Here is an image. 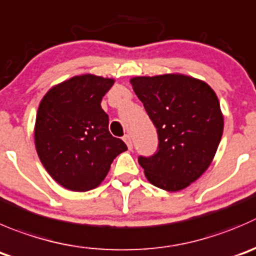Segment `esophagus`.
<instances>
[{"label":"esophagus","mask_w":256,"mask_h":256,"mask_svg":"<svg viewBox=\"0 0 256 256\" xmlns=\"http://www.w3.org/2000/svg\"><path fill=\"white\" fill-rule=\"evenodd\" d=\"M124 141L126 142V145H128V150H131L132 148V138H131L130 135H125L124 136Z\"/></svg>","instance_id":"34e87169"}]
</instances>
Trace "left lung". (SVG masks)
<instances>
[{"instance_id": "8db88e82", "label": "left lung", "mask_w": 256, "mask_h": 256, "mask_svg": "<svg viewBox=\"0 0 256 256\" xmlns=\"http://www.w3.org/2000/svg\"><path fill=\"white\" fill-rule=\"evenodd\" d=\"M134 91L158 131V150L138 156L152 185L178 191L206 171L224 130L220 104L208 84L184 75L134 78Z\"/></svg>"}]
</instances>
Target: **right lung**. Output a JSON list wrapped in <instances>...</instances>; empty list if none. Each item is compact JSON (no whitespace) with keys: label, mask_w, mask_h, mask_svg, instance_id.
I'll use <instances>...</instances> for the list:
<instances>
[{"label":"right lung","mask_w":256,"mask_h":256,"mask_svg":"<svg viewBox=\"0 0 256 256\" xmlns=\"http://www.w3.org/2000/svg\"><path fill=\"white\" fill-rule=\"evenodd\" d=\"M112 78L75 76L52 88L38 106L34 144L38 158L54 181L72 191L95 188L114 158L128 150L108 131L101 100Z\"/></svg>","instance_id":"add662e5"}]
</instances>
